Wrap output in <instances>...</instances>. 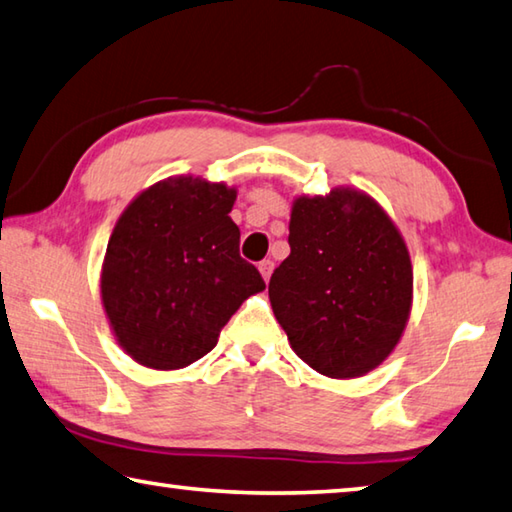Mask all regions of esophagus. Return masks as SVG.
Segmentation results:
<instances>
[{"mask_svg": "<svg viewBox=\"0 0 512 512\" xmlns=\"http://www.w3.org/2000/svg\"><path fill=\"white\" fill-rule=\"evenodd\" d=\"M273 268H275V264L271 262V259H264V262H259V273H262L264 282L271 280V275H273Z\"/></svg>", "mask_w": 512, "mask_h": 512, "instance_id": "1", "label": "esophagus"}]
</instances>
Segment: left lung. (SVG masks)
I'll use <instances>...</instances> for the list:
<instances>
[{
  "instance_id": "obj_1",
  "label": "left lung",
  "mask_w": 512,
  "mask_h": 512,
  "mask_svg": "<svg viewBox=\"0 0 512 512\" xmlns=\"http://www.w3.org/2000/svg\"><path fill=\"white\" fill-rule=\"evenodd\" d=\"M288 246L268 297L293 351L329 378L376 369L412 309V262L394 221L353 188L297 197Z\"/></svg>"
}]
</instances>
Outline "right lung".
<instances>
[{"label":"right lung","mask_w":512,"mask_h":512,"mask_svg":"<svg viewBox=\"0 0 512 512\" xmlns=\"http://www.w3.org/2000/svg\"><path fill=\"white\" fill-rule=\"evenodd\" d=\"M237 190L170 176L129 203L111 232L100 295L118 345L138 365L181 369L215 349L241 302L264 291L228 215Z\"/></svg>","instance_id":"1"}]
</instances>
